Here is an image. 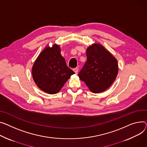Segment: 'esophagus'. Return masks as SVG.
Listing matches in <instances>:
<instances>
[{
  "mask_svg": "<svg viewBox=\"0 0 147 147\" xmlns=\"http://www.w3.org/2000/svg\"><path fill=\"white\" fill-rule=\"evenodd\" d=\"M73 71H74V73H75L76 74H77L78 71H79V70H78L77 68H74V69H73Z\"/></svg>",
  "mask_w": 147,
  "mask_h": 147,
  "instance_id": "obj_1",
  "label": "esophagus"
}]
</instances>
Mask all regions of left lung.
<instances>
[{
    "mask_svg": "<svg viewBox=\"0 0 147 147\" xmlns=\"http://www.w3.org/2000/svg\"><path fill=\"white\" fill-rule=\"evenodd\" d=\"M87 61L79 73L94 93L105 91L112 84L118 73L117 60L101 44L94 43L86 50Z\"/></svg>",
    "mask_w": 147,
    "mask_h": 147,
    "instance_id": "8db88e82",
    "label": "left lung"
}]
</instances>
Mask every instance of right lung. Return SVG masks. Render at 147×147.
Returning a JSON list of instances; mask_svg holds the SVG:
<instances>
[{"instance_id":"obj_1","label":"right lung","mask_w":147,"mask_h":147,"mask_svg":"<svg viewBox=\"0 0 147 147\" xmlns=\"http://www.w3.org/2000/svg\"><path fill=\"white\" fill-rule=\"evenodd\" d=\"M59 45H47L34 63L32 78L36 86L48 94H56L74 72L67 66Z\"/></svg>"}]
</instances>
